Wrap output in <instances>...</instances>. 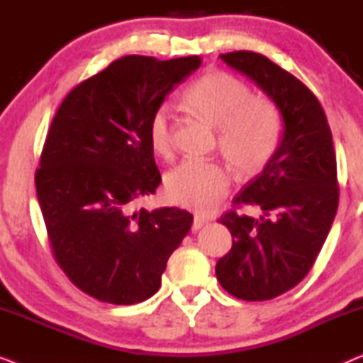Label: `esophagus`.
<instances>
[{"label": "esophagus", "instance_id": "1", "mask_svg": "<svg viewBox=\"0 0 363 363\" xmlns=\"http://www.w3.org/2000/svg\"><path fill=\"white\" fill-rule=\"evenodd\" d=\"M208 223V220L205 216H195V220H193V226H191V230L193 231H198L200 230L201 226H205Z\"/></svg>", "mask_w": 363, "mask_h": 363}]
</instances>
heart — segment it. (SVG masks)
I'll use <instances>...</instances> for the list:
<instances>
[{
  "mask_svg": "<svg viewBox=\"0 0 363 363\" xmlns=\"http://www.w3.org/2000/svg\"><path fill=\"white\" fill-rule=\"evenodd\" d=\"M186 108L218 128L220 148L241 175H256L277 150L281 121L269 101L250 97L245 84L230 74L213 71L201 76L183 96ZM148 143L160 157H168L173 143V116L160 106L148 121ZM231 175L218 162L188 158L167 175L172 203L206 213L230 190Z\"/></svg>",
  "mask_w": 363,
  "mask_h": 363,
  "instance_id": "b5f03b06",
  "label": "heart"
}]
</instances>
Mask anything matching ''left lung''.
I'll use <instances>...</instances> for the list:
<instances>
[{
  "label": "left lung",
  "mask_w": 363,
  "mask_h": 363,
  "mask_svg": "<svg viewBox=\"0 0 363 363\" xmlns=\"http://www.w3.org/2000/svg\"><path fill=\"white\" fill-rule=\"evenodd\" d=\"M221 61L255 82L282 117V135L269 163L235 196L259 218H220L233 247L216 262L223 289L242 301L284 294L307 276L339 206L332 132L317 97L284 69L251 51L221 54Z\"/></svg>",
  "instance_id": "8db88e82"
}]
</instances>
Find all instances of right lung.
I'll return each mask as SVG.
<instances>
[{
	"mask_svg": "<svg viewBox=\"0 0 363 363\" xmlns=\"http://www.w3.org/2000/svg\"><path fill=\"white\" fill-rule=\"evenodd\" d=\"M200 64V56L121 57L74 87L52 118L34 177L39 206L57 264L99 301L152 297L190 231L188 211L133 203L162 182L148 121Z\"/></svg>",
	"mask_w": 363,
	"mask_h": 363,
	"instance_id": "obj_1",
	"label": "right lung"
}]
</instances>
